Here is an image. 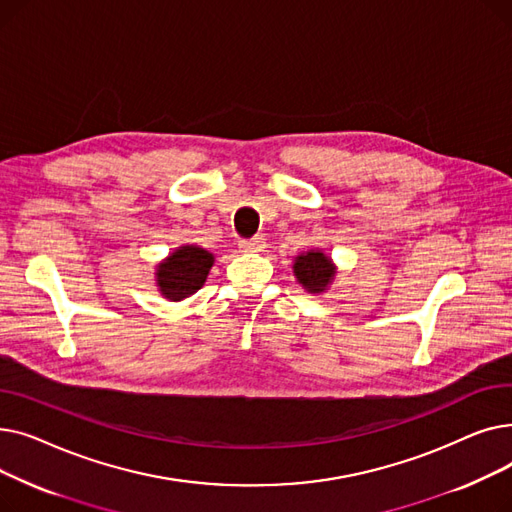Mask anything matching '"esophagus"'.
I'll return each mask as SVG.
<instances>
[{
    "label": "esophagus",
    "instance_id": "esophagus-1",
    "mask_svg": "<svg viewBox=\"0 0 512 512\" xmlns=\"http://www.w3.org/2000/svg\"><path fill=\"white\" fill-rule=\"evenodd\" d=\"M238 247L242 251H249V253H255V251H261L265 247V240L263 236H253V238H242L238 240Z\"/></svg>",
    "mask_w": 512,
    "mask_h": 512
}]
</instances>
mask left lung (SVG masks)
<instances>
[{
  "instance_id": "left-lung-1",
  "label": "left lung",
  "mask_w": 512,
  "mask_h": 512,
  "mask_svg": "<svg viewBox=\"0 0 512 512\" xmlns=\"http://www.w3.org/2000/svg\"><path fill=\"white\" fill-rule=\"evenodd\" d=\"M332 261L319 251H311L305 255H299L294 259V276L309 290V292H321L332 282L334 276Z\"/></svg>"
}]
</instances>
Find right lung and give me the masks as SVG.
<instances>
[{
	"label": "right lung",
	"mask_w": 512,
	"mask_h": 512,
	"mask_svg": "<svg viewBox=\"0 0 512 512\" xmlns=\"http://www.w3.org/2000/svg\"><path fill=\"white\" fill-rule=\"evenodd\" d=\"M213 265V255L199 247H180L159 263L157 286L170 301H182L195 294Z\"/></svg>",
	"instance_id": "add662e5"
}]
</instances>
